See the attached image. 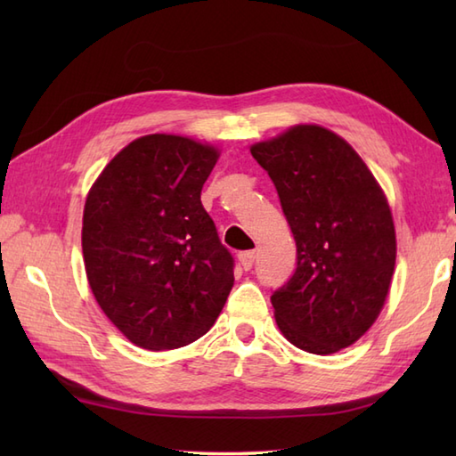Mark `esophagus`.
<instances>
[{
  "label": "esophagus",
  "instance_id": "34e87169",
  "mask_svg": "<svg viewBox=\"0 0 456 456\" xmlns=\"http://www.w3.org/2000/svg\"><path fill=\"white\" fill-rule=\"evenodd\" d=\"M255 258H256L255 250H245V253H239V265L245 270H250L255 265Z\"/></svg>",
  "mask_w": 456,
  "mask_h": 456
}]
</instances>
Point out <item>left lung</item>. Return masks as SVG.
<instances>
[{"label":"left lung","mask_w":456,"mask_h":456,"mask_svg":"<svg viewBox=\"0 0 456 456\" xmlns=\"http://www.w3.org/2000/svg\"><path fill=\"white\" fill-rule=\"evenodd\" d=\"M250 154L274 182L297 250L292 278L270 296L280 331L307 353L341 351L370 329L388 296V201L351 144L319 125H296Z\"/></svg>","instance_id":"left-lung-1"}]
</instances>
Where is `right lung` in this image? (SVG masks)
Listing matches in <instances>:
<instances>
[{
	"mask_svg": "<svg viewBox=\"0 0 456 456\" xmlns=\"http://www.w3.org/2000/svg\"><path fill=\"white\" fill-rule=\"evenodd\" d=\"M219 152L178 134L127 144L92 186L82 253L92 292L137 346L170 351L216 323L233 288V255L201 206Z\"/></svg>",
	"mask_w": 456,
	"mask_h": 456,
	"instance_id": "add662e5",
	"label": "right lung"
}]
</instances>
